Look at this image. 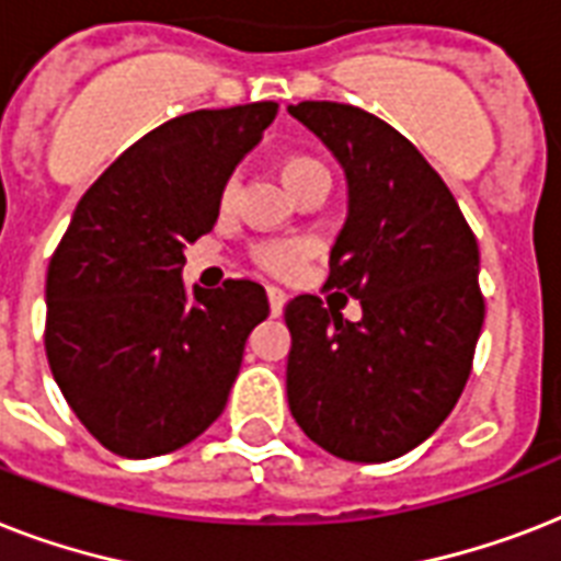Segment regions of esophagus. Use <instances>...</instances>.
<instances>
[{
	"mask_svg": "<svg viewBox=\"0 0 561 561\" xmlns=\"http://www.w3.org/2000/svg\"><path fill=\"white\" fill-rule=\"evenodd\" d=\"M267 299H271L273 314H279L282 306H285V290L276 288V285H267Z\"/></svg>",
	"mask_w": 561,
	"mask_h": 561,
	"instance_id": "1",
	"label": "esophagus"
}]
</instances>
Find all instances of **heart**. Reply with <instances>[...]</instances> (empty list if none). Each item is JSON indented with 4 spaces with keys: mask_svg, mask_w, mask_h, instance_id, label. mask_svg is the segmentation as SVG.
I'll use <instances>...</instances> for the list:
<instances>
[{
    "mask_svg": "<svg viewBox=\"0 0 561 561\" xmlns=\"http://www.w3.org/2000/svg\"><path fill=\"white\" fill-rule=\"evenodd\" d=\"M282 183L288 188H294L297 183H306V180H323L329 183V171L320 160L314 157H306V153H290L285 157L279 165ZM236 192H238V180L229 178L224 186H220L218 194V206L220 209H229L232 203H236ZM302 255H306V247L299 244V241H262V244L253 247V259L262 264L264 271L271 273H290L297 271L299 262H302Z\"/></svg>",
    "mask_w": 561,
    "mask_h": 561,
    "instance_id": "b5f03b06",
    "label": "heart"
}]
</instances>
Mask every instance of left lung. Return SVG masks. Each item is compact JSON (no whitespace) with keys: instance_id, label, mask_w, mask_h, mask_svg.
<instances>
[{"instance_id":"obj_1","label":"left lung","mask_w":561,"mask_h":561,"mask_svg":"<svg viewBox=\"0 0 561 561\" xmlns=\"http://www.w3.org/2000/svg\"><path fill=\"white\" fill-rule=\"evenodd\" d=\"M288 113L343 165L350 215L325 285L364 308L350 323L311 294L285 306L290 413L341 460H396L443 425L469 381L486 314L478 238L396 127L337 101Z\"/></svg>"}]
</instances>
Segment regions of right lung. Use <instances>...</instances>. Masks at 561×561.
<instances>
[{
	"label": "right lung",
	"mask_w": 561,
	"mask_h": 561,
	"mask_svg": "<svg viewBox=\"0 0 561 561\" xmlns=\"http://www.w3.org/2000/svg\"><path fill=\"white\" fill-rule=\"evenodd\" d=\"M276 101L194 110L134 142L81 203L46 273V355L83 427L145 460L197 439L227 408L244 343L271 314L259 282L183 285L186 244L276 118Z\"/></svg>",
	"instance_id": "1"
}]
</instances>
